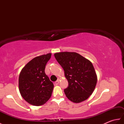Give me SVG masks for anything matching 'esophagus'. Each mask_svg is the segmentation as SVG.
<instances>
[{"label": "esophagus", "mask_w": 124, "mask_h": 124, "mask_svg": "<svg viewBox=\"0 0 124 124\" xmlns=\"http://www.w3.org/2000/svg\"><path fill=\"white\" fill-rule=\"evenodd\" d=\"M59 81H60V78H58V80H56V81H55V85H59Z\"/></svg>", "instance_id": "1"}]
</instances>
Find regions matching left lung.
Wrapping results in <instances>:
<instances>
[{
    "label": "left lung",
    "instance_id": "1",
    "mask_svg": "<svg viewBox=\"0 0 124 124\" xmlns=\"http://www.w3.org/2000/svg\"><path fill=\"white\" fill-rule=\"evenodd\" d=\"M54 56L64 71L69 83L64 92L74 103L85 101L93 93L97 83V75L90 61L76 52L56 53Z\"/></svg>",
    "mask_w": 124,
    "mask_h": 124
}]
</instances>
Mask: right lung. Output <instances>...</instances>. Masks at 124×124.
<instances>
[{
    "label": "right lung",
    "instance_id": "right-lung-1",
    "mask_svg": "<svg viewBox=\"0 0 124 124\" xmlns=\"http://www.w3.org/2000/svg\"><path fill=\"white\" fill-rule=\"evenodd\" d=\"M52 53L37 56L22 68L18 78V88L22 97L35 106L44 105L50 99L54 84L45 72Z\"/></svg>",
    "mask_w": 124,
    "mask_h": 124
}]
</instances>
